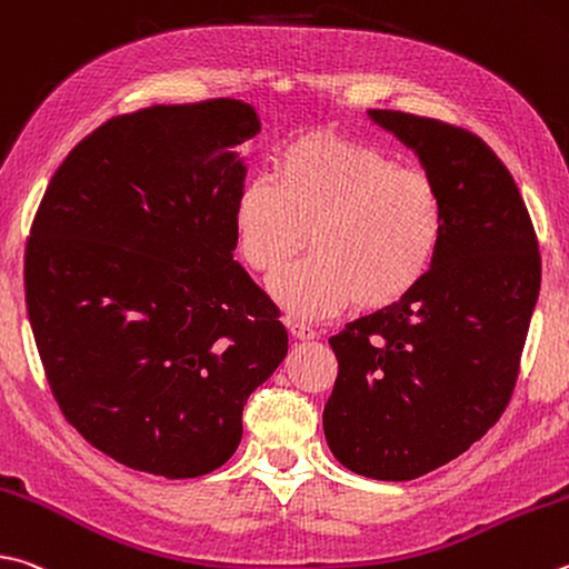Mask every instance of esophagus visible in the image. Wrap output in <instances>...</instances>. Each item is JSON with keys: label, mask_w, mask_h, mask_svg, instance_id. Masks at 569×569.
Wrapping results in <instances>:
<instances>
[{"label": "esophagus", "mask_w": 569, "mask_h": 569, "mask_svg": "<svg viewBox=\"0 0 569 569\" xmlns=\"http://www.w3.org/2000/svg\"><path fill=\"white\" fill-rule=\"evenodd\" d=\"M286 326H288V330H291V336H293V338H298V340H313V338H318L316 328H313V326H308V323H303V320L288 318V320H286Z\"/></svg>", "instance_id": "obj_1"}]
</instances>
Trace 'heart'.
<instances>
[{
    "mask_svg": "<svg viewBox=\"0 0 569 569\" xmlns=\"http://www.w3.org/2000/svg\"><path fill=\"white\" fill-rule=\"evenodd\" d=\"M273 173L276 183H243L233 233L261 276L281 271L308 236L313 253L273 283L288 311L318 318L350 301L380 311L426 281L446 233L440 191L426 171L400 167L370 143L316 131L283 147Z\"/></svg>",
    "mask_w": 569,
    "mask_h": 569,
    "instance_id": "heart-1",
    "label": "heart"
}]
</instances>
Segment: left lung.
I'll return each instance as SVG.
<instances>
[{"instance_id":"1","label":"left lung","mask_w":569,"mask_h":569,"mask_svg":"<svg viewBox=\"0 0 569 569\" xmlns=\"http://www.w3.org/2000/svg\"><path fill=\"white\" fill-rule=\"evenodd\" d=\"M368 117L418 153L446 233L416 291L330 336L328 448L373 480H412L480 440L508 408L540 293V249L518 183L478 133L406 111Z\"/></svg>"}]
</instances>
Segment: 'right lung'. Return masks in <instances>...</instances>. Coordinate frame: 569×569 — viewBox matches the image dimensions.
<instances>
[{"instance_id":"add662e5","label":"right lung","mask_w":569,"mask_h":569,"mask_svg":"<svg viewBox=\"0 0 569 569\" xmlns=\"http://www.w3.org/2000/svg\"><path fill=\"white\" fill-rule=\"evenodd\" d=\"M239 99L121 113L61 161L24 251L49 388L97 450L199 478L241 442L251 392L288 353L278 306L233 261Z\"/></svg>"}]
</instances>
